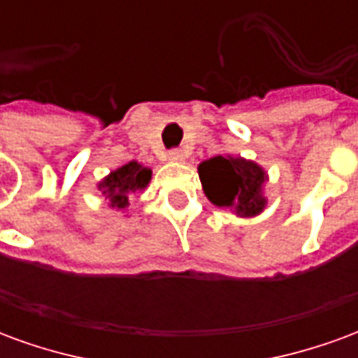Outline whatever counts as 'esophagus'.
<instances>
[{
    "label": "esophagus",
    "instance_id": "34e87169",
    "mask_svg": "<svg viewBox=\"0 0 358 358\" xmlns=\"http://www.w3.org/2000/svg\"><path fill=\"white\" fill-rule=\"evenodd\" d=\"M169 161H172V163L184 161V151H182V149H171V151H169Z\"/></svg>",
    "mask_w": 358,
    "mask_h": 358
}]
</instances>
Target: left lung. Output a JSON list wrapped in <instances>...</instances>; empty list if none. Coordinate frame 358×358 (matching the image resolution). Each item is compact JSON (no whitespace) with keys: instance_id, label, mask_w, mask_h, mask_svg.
I'll list each match as a JSON object with an SVG mask.
<instances>
[{"instance_id":"obj_1","label":"left lung","mask_w":358,"mask_h":358,"mask_svg":"<svg viewBox=\"0 0 358 358\" xmlns=\"http://www.w3.org/2000/svg\"><path fill=\"white\" fill-rule=\"evenodd\" d=\"M199 178L217 207L236 209L243 217H253L264 209L266 201L261 195L264 171L259 164L240 157L218 155L199 164Z\"/></svg>"}]
</instances>
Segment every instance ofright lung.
<instances>
[{"label":"right lung","instance_id":"1","mask_svg":"<svg viewBox=\"0 0 358 358\" xmlns=\"http://www.w3.org/2000/svg\"><path fill=\"white\" fill-rule=\"evenodd\" d=\"M151 180V171L148 166H141L136 161L120 166L118 171L110 172L107 178L99 184V189H103V194H107L110 201V207L117 209H126L130 203L128 197L134 192H140L148 186Z\"/></svg>","mask_w":358,"mask_h":358}]
</instances>
